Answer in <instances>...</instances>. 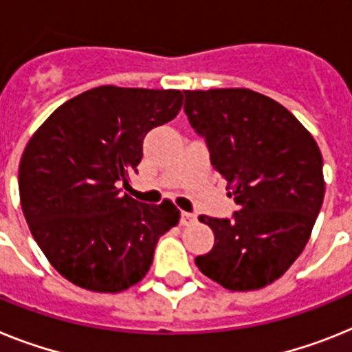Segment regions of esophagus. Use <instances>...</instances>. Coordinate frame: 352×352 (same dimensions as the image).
<instances>
[{
  "label": "esophagus",
  "mask_w": 352,
  "mask_h": 352,
  "mask_svg": "<svg viewBox=\"0 0 352 352\" xmlns=\"http://www.w3.org/2000/svg\"><path fill=\"white\" fill-rule=\"evenodd\" d=\"M197 221V216L191 212H182L180 214V223L182 225H193V223Z\"/></svg>",
  "instance_id": "obj_1"
}]
</instances>
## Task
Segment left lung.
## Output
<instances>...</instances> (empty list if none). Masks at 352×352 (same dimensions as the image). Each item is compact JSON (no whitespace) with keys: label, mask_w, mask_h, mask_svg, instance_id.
Listing matches in <instances>:
<instances>
[{"label":"left lung","mask_w":352,"mask_h":352,"mask_svg":"<svg viewBox=\"0 0 352 352\" xmlns=\"http://www.w3.org/2000/svg\"><path fill=\"white\" fill-rule=\"evenodd\" d=\"M184 111L239 209L200 216L214 232L198 269L228 290L273 283L301 255L324 198L316 140L280 102L248 88L186 90Z\"/></svg>","instance_id":"1"}]
</instances>
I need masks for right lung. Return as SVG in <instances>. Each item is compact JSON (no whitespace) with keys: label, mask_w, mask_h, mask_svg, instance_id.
Here are the masks:
<instances>
[{"label":"right lung","mask_w":352,"mask_h":352,"mask_svg":"<svg viewBox=\"0 0 352 352\" xmlns=\"http://www.w3.org/2000/svg\"><path fill=\"white\" fill-rule=\"evenodd\" d=\"M182 91L97 87L67 100L23 152L19 195L33 239L81 289L120 292L151 269L159 237L179 223L172 201L122 195L143 140L173 120Z\"/></svg>","instance_id":"1"}]
</instances>
